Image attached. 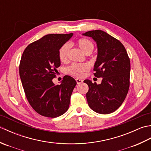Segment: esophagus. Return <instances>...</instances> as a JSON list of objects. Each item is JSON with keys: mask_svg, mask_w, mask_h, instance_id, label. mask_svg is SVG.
<instances>
[{"mask_svg": "<svg viewBox=\"0 0 151 151\" xmlns=\"http://www.w3.org/2000/svg\"><path fill=\"white\" fill-rule=\"evenodd\" d=\"M76 83H77V84H81V83L83 82V80L79 79V78H76Z\"/></svg>", "mask_w": 151, "mask_h": 151, "instance_id": "obj_1", "label": "esophagus"}]
</instances>
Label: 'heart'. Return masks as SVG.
<instances>
[{
  "label": "heart",
  "mask_w": 151,
  "mask_h": 151,
  "mask_svg": "<svg viewBox=\"0 0 151 151\" xmlns=\"http://www.w3.org/2000/svg\"><path fill=\"white\" fill-rule=\"evenodd\" d=\"M76 44L83 52L86 54L88 53H91L94 49V45L91 40L87 38H81L77 41ZM70 49V45L68 43H65L61 47L59 50L58 55L61 62H64L67 61L68 58V52ZM89 68L87 63H73L67 68V71L70 75L75 76L81 77L84 73L88 70Z\"/></svg>",
  "instance_id": "obj_1"
}]
</instances>
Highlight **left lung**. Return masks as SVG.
<instances>
[{"mask_svg":"<svg viewBox=\"0 0 151 151\" xmlns=\"http://www.w3.org/2000/svg\"><path fill=\"white\" fill-rule=\"evenodd\" d=\"M82 35L91 37L97 47L95 76L102 78L101 84L84 81L89 86L86 99L91 110L101 114L112 113L120 107L130 86V59L123 45L101 30Z\"/></svg>","mask_w":151,"mask_h":151,"instance_id":"left-lung-1","label":"left lung"}]
</instances>
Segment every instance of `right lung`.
Wrapping results in <instances>:
<instances>
[{"label": "right lung", "mask_w": 151, "mask_h": 151, "mask_svg": "<svg viewBox=\"0 0 151 151\" xmlns=\"http://www.w3.org/2000/svg\"><path fill=\"white\" fill-rule=\"evenodd\" d=\"M73 35H46L30 44L22 53L19 65L22 87L31 106L43 116L58 117L69 108L76 81L66 75L56 86L52 79L61 64L59 50Z\"/></svg>", "instance_id": "1"}]
</instances>
